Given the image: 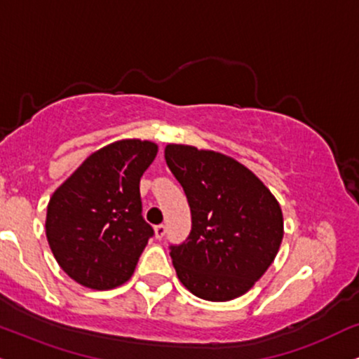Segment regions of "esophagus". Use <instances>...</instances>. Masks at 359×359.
Wrapping results in <instances>:
<instances>
[{
	"label": "esophagus",
	"instance_id": "1",
	"mask_svg": "<svg viewBox=\"0 0 359 359\" xmlns=\"http://www.w3.org/2000/svg\"><path fill=\"white\" fill-rule=\"evenodd\" d=\"M165 233H166L165 224H158V226H154V236H156V240H161V238L165 236Z\"/></svg>",
	"mask_w": 359,
	"mask_h": 359
}]
</instances>
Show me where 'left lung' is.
Listing matches in <instances>:
<instances>
[{"mask_svg": "<svg viewBox=\"0 0 359 359\" xmlns=\"http://www.w3.org/2000/svg\"><path fill=\"white\" fill-rule=\"evenodd\" d=\"M165 159L191 208V233L170 246L180 281L208 302L245 294L281 246L280 203L253 171L223 153L168 144Z\"/></svg>", "mask_w": 359, "mask_h": 359, "instance_id": "obj_1", "label": "left lung"}]
</instances>
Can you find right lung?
Wrapping results in <instances>:
<instances>
[{"mask_svg":"<svg viewBox=\"0 0 359 359\" xmlns=\"http://www.w3.org/2000/svg\"><path fill=\"white\" fill-rule=\"evenodd\" d=\"M156 153L153 141H114L90 154L50 198L48 245L81 286L113 290L135 273L153 236L141 215L140 180Z\"/></svg>","mask_w":359,"mask_h":359,"instance_id":"1","label":"right lung"}]
</instances>
